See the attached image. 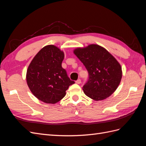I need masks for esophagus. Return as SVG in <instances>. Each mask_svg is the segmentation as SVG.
Segmentation results:
<instances>
[{
  "instance_id": "34e87169",
  "label": "esophagus",
  "mask_w": 146,
  "mask_h": 146,
  "mask_svg": "<svg viewBox=\"0 0 146 146\" xmlns=\"http://www.w3.org/2000/svg\"><path fill=\"white\" fill-rule=\"evenodd\" d=\"M76 83L77 84H80V83H81V80H80V79H78L77 80H76Z\"/></svg>"
}]
</instances>
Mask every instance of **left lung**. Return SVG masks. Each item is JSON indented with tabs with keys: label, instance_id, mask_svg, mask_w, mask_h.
Here are the masks:
<instances>
[{
	"label": "left lung",
	"instance_id": "8db88e82",
	"mask_svg": "<svg viewBox=\"0 0 146 146\" xmlns=\"http://www.w3.org/2000/svg\"><path fill=\"white\" fill-rule=\"evenodd\" d=\"M87 69L89 78L83 90L88 97L96 101L108 98L116 91L122 78V68L114 57L97 44L74 51Z\"/></svg>",
	"mask_w": 146,
	"mask_h": 146
}]
</instances>
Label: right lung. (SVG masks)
<instances>
[{"instance_id":"add662e5","label":"right lung","mask_w":146,"mask_h":146,"mask_svg":"<svg viewBox=\"0 0 146 146\" xmlns=\"http://www.w3.org/2000/svg\"><path fill=\"white\" fill-rule=\"evenodd\" d=\"M64 54L54 45L44 47L31 61L27 71V85L33 94L47 104H55L75 83L61 66Z\"/></svg>"}]
</instances>
